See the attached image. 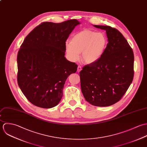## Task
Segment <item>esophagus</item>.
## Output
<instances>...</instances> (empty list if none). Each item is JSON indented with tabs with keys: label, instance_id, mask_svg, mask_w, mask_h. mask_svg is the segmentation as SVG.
I'll list each match as a JSON object with an SVG mask.
<instances>
[{
	"label": "esophagus",
	"instance_id": "obj_1",
	"mask_svg": "<svg viewBox=\"0 0 147 147\" xmlns=\"http://www.w3.org/2000/svg\"><path fill=\"white\" fill-rule=\"evenodd\" d=\"M82 70V67L81 66H78L77 67V71L80 72Z\"/></svg>",
	"mask_w": 147,
	"mask_h": 147
}]
</instances>
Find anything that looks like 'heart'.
<instances>
[{
	"label": "heart",
	"instance_id": "b5f03b06",
	"mask_svg": "<svg viewBox=\"0 0 147 147\" xmlns=\"http://www.w3.org/2000/svg\"><path fill=\"white\" fill-rule=\"evenodd\" d=\"M107 43V38L103 33L85 30L74 34L71 41H66L65 49L67 56L71 61H78L82 52L83 62L91 65L101 58Z\"/></svg>",
	"mask_w": 147,
	"mask_h": 147
}]
</instances>
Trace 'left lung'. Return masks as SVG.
Instances as JSON below:
<instances>
[{
  "instance_id": "obj_1",
  "label": "left lung",
  "mask_w": 147,
  "mask_h": 147,
  "mask_svg": "<svg viewBox=\"0 0 147 147\" xmlns=\"http://www.w3.org/2000/svg\"><path fill=\"white\" fill-rule=\"evenodd\" d=\"M94 27L106 30L108 43L101 58L80 71L81 90L91 105L109 106L120 100L132 82L134 53L118 30L110 26Z\"/></svg>"
}]
</instances>
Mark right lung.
<instances>
[{
	"label": "right lung",
	"mask_w": 147,
	"mask_h": 147,
	"mask_svg": "<svg viewBox=\"0 0 147 147\" xmlns=\"http://www.w3.org/2000/svg\"><path fill=\"white\" fill-rule=\"evenodd\" d=\"M76 19L61 23L44 22L25 38L17 56L18 83L33 105L44 109L60 102L66 80L77 65L65 57V45Z\"/></svg>",
	"instance_id": "1"
}]
</instances>
